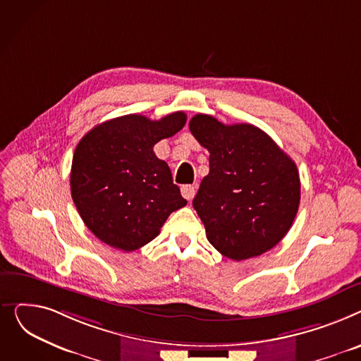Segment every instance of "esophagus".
<instances>
[{
  "instance_id": "1",
  "label": "esophagus",
  "mask_w": 361,
  "mask_h": 361,
  "mask_svg": "<svg viewBox=\"0 0 361 361\" xmlns=\"http://www.w3.org/2000/svg\"><path fill=\"white\" fill-rule=\"evenodd\" d=\"M195 192H197V188H195L194 185H183V186L180 188V194H182V197H183L185 200H188L189 202L194 200Z\"/></svg>"
}]
</instances>
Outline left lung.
Masks as SVG:
<instances>
[{
    "instance_id": "1",
    "label": "left lung",
    "mask_w": 361,
    "mask_h": 361,
    "mask_svg": "<svg viewBox=\"0 0 361 361\" xmlns=\"http://www.w3.org/2000/svg\"><path fill=\"white\" fill-rule=\"evenodd\" d=\"M189 130L209 152V173L192 201L208 242L233 261L262 255L287 235L298 214V166L250 123L224 125L198 114Z\"/></svg>"
}]
</instances>
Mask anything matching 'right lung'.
Masks as SVG:
<instances>
[{
  "label": "right lung",
  "instance_id": "add662e5",
  "mask_svg": "<svg viewBox=\"0 0 361 361\" xmlns=\"http://www.w3.org/2000/svg\"><path fill=\"white\" fill-rule=\"evenodd\" d=\"M183 112L152 121L125 115L99 123L75 147L71 197L103 243L131 252L152 242L167 217L186 205L154 144L179 133Z\"/></svg>",
  "mask_w": 361,
  "mask_h": 361
}]
</instances>
